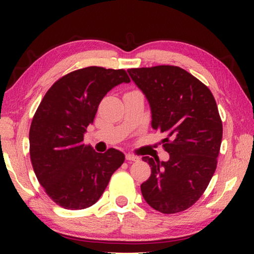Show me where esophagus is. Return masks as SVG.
Listing matches in <instances>:
<instances>
[{
    "label": "esophagus",
    "instance_id": "1",
    "mask_svg": "<svg viewBox=\"0 0 254 254\" xmlns=\"http://www.w3.org/2000/svg\"><path fill=\"white\" fill-rule=\"evenodd\" d=\"M126 158H127V160H128V161H139L140 159L137 158V157H135V156H133V154H127L126 156Z\"/></svg>",
    "mask_w": 254,
    "mask_h": 254
}]
</instances>
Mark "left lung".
Instances as JSON below:
<instances>
[{"label": "left lung", "mask_w": 254, "mask_h": 254, "mask_svg": "<svg viewBox=\"0 0 254 254\" xmlns=\"http://www.w3.org/2000/svg\"><path fill=\"white\" fill-rule=\"evenodd\" d=\"M147 97L151 126L166 135L168 161L143 157L151 176L141 185L145 201L158 212L175 214L203 195L217 166L223 127L212 92L177 66L127 69Z\"/></svg>", "instance_id": "8db88e82"}]
</instances>
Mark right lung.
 Returning a JSON list of instances; mask_svg holds the SVG:
<instances>
[{
    "instance_id": "obj_1",
    "label": "right lung",
    "mask_w": 254,
    "mask_h": 254,
    "mask_svg": "<svg viewBox=\"0 0 254 254\" xmlns=\"http://www.w3.org/2000/svg\"><path fill=\"white\" fill-rule=\"evenodd\" d=\"M130 83L124 69L86 67L58 79L42 98L29 132L30 158L38 180L56 204L84 209L100 199L124 154L105 153L84 144V133L95 119L107 92Z\"/></svg>"
}]
</instances>
